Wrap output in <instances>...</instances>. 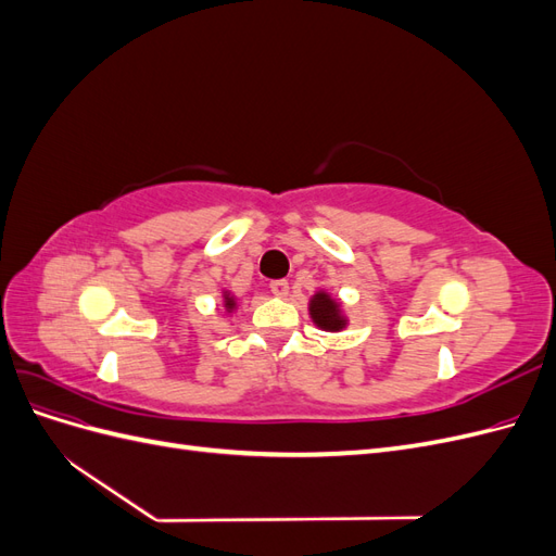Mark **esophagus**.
<instances>
[{
    "mask_svg": "<svg viewBox=\"0 0 556 556\" xmlns=\"http://www.w3.org/2000/svg\"><path fill=\"white\" fill-rule=\"evenodd\" d=\"M271 292L276 296H288L290 294V282L288 280H274L271 282Z\"/></svg>",
    "mask_w": 556,
    "mask_h": 556,
    "instance_id": "1",
    "label": "esophagus"
}]
</instances>
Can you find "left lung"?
<instances>
[{
    "instance_id": "obj_1",
    "label": "left lung",
    "mask_w": 556,
    "mask_h": 556,
    "mask_svg": "<svg viewBox=\"0 0 556 556\" xmlns=\"http://www.w3.org/2000/svg\"><path fill=\"white\" fill-rule=\"evenodd\" d=\"M308 313L313 317V323L325 331H341L348 325L341 304L325 290L313 294L311 304H308Z\"/></svg>"
}]
</instances>
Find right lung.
<instances>
[{
  "mask_svg": "<svg viewBox=\"0 0 556 556\" xmlns=\"http://www.w3.org/2000/svg\"><path fill=\"white\" fill-rule=\"evenodd\" d=\"M223 299H225V311L231 313L233 308H237V299H233L229 292H223Z\"/></svg>",
  "mask_w": 556,
  "mask_h": 556,
  "instance_id": "obj_1",
  "label": "right lung"
}]
</instances>
